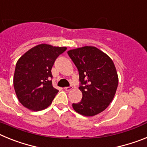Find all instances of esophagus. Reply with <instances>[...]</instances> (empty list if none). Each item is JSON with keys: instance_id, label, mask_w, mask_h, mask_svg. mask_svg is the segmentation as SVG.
Here are the masks:
<instances>
[{"instance_id": "obj_1", "label": "esophagus", "mask_w": 147, "mask_h": 147, "mask_svg": "<svg viewBox=\"0 0 147 147\" xmlns=\"http://www.w3.org/2000/svg\"><path fill=\"white\" fill-rule=\"evenodd\" d=\"M71 89H72V86L65 87V88H64V90H66V91H69V90H71Z\"/></svg>"}]
</instances>
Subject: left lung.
Instances as JSON below:
<instances>
[{
	"label": "left lung",
	"instance_id": "8db88e82",
	"mask_svg": "<svg viewBox=\"0 0 147 147\" xmlns=\"http://www.w3.org/2000/svg\"><path fill=\"white\" fill-rule=\"evenodd\" d=\"M80 75L81 102L73 108L85 116L102 113L113 101L119 77L115 65L109 56L93 46H85L67 51Z\"/></svg>",
	"mask_w": 147,
	"mask_h": 147
}]
</instances>
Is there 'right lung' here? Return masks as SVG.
Segmentation results:
<instances>
[{
    "label": "right lung",
    "instance_id": "right-lung-1",
    "mask_svg": "<svg viewBox=\"0 0 147 147\" xmlns=\"http://www.w3.org/2000/svg\"><path fill=\"white\" fill-rule=\"evenodd\" d=\"M66 47L40 44L28 50L17 62L14 88L19 102L26 108L39 111L47 108L58 93L52 85L51 68Z\"/></svg>",
    "mask_w": 147,
    "mask_h": 147
}]
</instances>
